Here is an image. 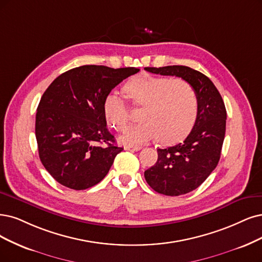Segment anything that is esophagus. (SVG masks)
<instances>
[{"label": "esophagus", "mask_w": 262, "mask_h": 262, "mask_svg": "<svg viewBox=\"0 0 262 262\" xmlns=\"http://www.w3.org/2000/svg\"><path fill=\"white\" fill-rule=\"evenodd\" d=\"M124 149L127 150V151H139V150L141 149V147H130V146H126V147H124Z\"/></svg>", "instance_id": "obj_1"}]
</instances>
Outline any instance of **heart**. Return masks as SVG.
<instances>
[{
  "instance_id": "heart-1",
  "label": "heart",
  "mask_w": 262,
  "mask_h": 262,
  "mask_svg": "<svg viewBox=\"0 0 262 262\" xmlns=\"http://www.w3.org/2000/svg\"><path fill=\"white\" fill-rule=\"evenodd\" d=\"M124 91L134 104H143L139 115L142 122L132 126L120 137L124 144H142L158 137L165 142L175 141L185 136L195 122L196 94L185 80L138 76L126 84ZM103 109L112 127L118 130L126 128L130 114L120 96H106Z\"/></svg>"
}]
</instances>
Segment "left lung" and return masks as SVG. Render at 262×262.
<instances>
[{
	"label": "left lung",
	"instance_id": "left-lung-1",
	"mask_svg": "<svg viewBox=\"0 0 262 262\" xmlns=\"http://www.w3.org/2000/svg\"><path fill=\"white\" fill-rule=\"evenodd\" d=\"M148 72L181 77L194 90L198 114L187 138L176 146L158 149V161L144 171L148 185L169 196L199 188L220 160L226 134L227 111L216 86L206 75L186 66L144 68Z\"/></svg>",
	"mask_w": 262,
	"mask_h": 262
}]
</instances>
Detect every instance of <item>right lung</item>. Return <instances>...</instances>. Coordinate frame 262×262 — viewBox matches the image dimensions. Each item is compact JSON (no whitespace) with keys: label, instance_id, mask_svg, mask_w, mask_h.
I'll return each instance as SVG.
<instances>
[{"label":"right lung","instance_id":"obj_1","mask_svg":"<svg viewBox=\"0 0 262 262\" xmlns=\"http://www.w3.org/2000/svg\"><path fill=\"white\" fill-rule=\"evenodd\" d=\"M137 72L134 67L81 66L48 86L37 106L35 137L42 164L60 185L85 190L108 173L123 148L106 128L104 99Z\"/></svg>","mask_w":262,"mask_h":262}]
</instances>
